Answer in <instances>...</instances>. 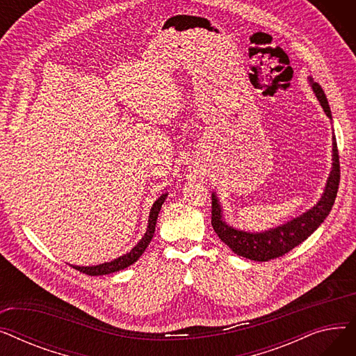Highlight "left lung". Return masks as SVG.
I'll return each instance as SVG.
<instances>
[{
    "instance_id": "obj_1",
    "label": "left lung",
    "mask_w": 356,
    "mask_h": 356,
    "mask_svg": "<svg viewBox=\"0 0 356 356\" xmlns=\"http://www.w3.org/2000/svg\"><path fill=\"white\" fill-rule=\"evenodd\" d=\"M309 83L317 101L321 102L325 114L332 121V111L322 86L314 82L312 76H309ZM332 168L326 180L322 197L313 208L303 212L302 215H298L297 218L287 220L283 225L270 228L263 232H250L234 228L225 220V218H223V211L219 197L216 196L215 192H212V227L216 235L220 238V241L225 242L236 255L252 261H268L283 257L294 247L302 244L305 239H307L322 225V222L332 211L336 193H338L341 168L338 144H336L334 134L332 137Z\"/></svg>"
}]
</instances>
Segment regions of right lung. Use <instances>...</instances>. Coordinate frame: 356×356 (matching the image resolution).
Wrapping results in <instances>:
<instances>
[{"mask_svg": "<svg viewBox=\"0 0 356 356\" xmlns=\"http://www.w3.org/2000/svg\"><path fill=\"white\" fill-rule=\"evenodd\" d=\"M168 193H163L154 203L152 209H149V215H148V225H147V231L145 234L143 235V238L137 242V245L131 250L129 252L109 261V263H104V264H99V266H90V267H81V266H72L74 270H78L83 274H88V275H104V274H111V273H115V271H120V270H124L127 267H129L131 264H134L136 261L143 255V252L145 251V248L148 247L149 241L153 239L154 236V231H156V223H157V216H159V212L161 209V204L164 203L165 197H167Z\"/></svg>", "mask_w": 356, "mask_h": 356, "instance_id": "right-lung-1", "label": "right lung"}]
</instances>
